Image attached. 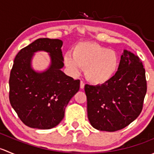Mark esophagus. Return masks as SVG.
<instances>
[{"label": "esophagus", "instance_id": "1", "mask_svg": "<svg viewBox=\"0 0 154 154\" xmlns=\"http://www.w3.org/2000/svg\"><path fill=\"white\" fill-rule=\"evenodd\" d=\"M80 88H84V86H85V83H83V81H80Z\"/></svg>", "mask_w": 154, "mask_h": 154}]
</instances>
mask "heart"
I'll return each instance as SVG.
<instances>
[{
	"label": "heart",
	"instance_id": "1",
	"mask_svg": "<svg viewBox=\"0 0 154 154\" xmlns=\"http://www.w3.org/2000/svg\"><path fill=\"white\" fill-rule=\"evenodd\" d=\"M66 66L74 74L85 68L87 80L93 84H103L111 80L119 64L117 53L94 42H81L65 56Z\"/></svg>",
	"mask_w": 154,
	"mask_h": 154
}]
</instances>
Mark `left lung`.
<instances>
[{
	"instance_id": "1",
	"label": "left lung",
	"mask_w": 154,
	"mask_h": 154,
	"mask_svg": "<svg viewBox=\"0 0 154 154\" xmlns=\"http://www.w3.org/2000/svg\"><path fill=\"white\" fill-rule=\"evenodd\" d=\"M90 124L101 131L122 130L140 115L147 92L145 70L138 56L125 50L117 72L106 83L85 85Z\"/></svg>"
}]
</instances>
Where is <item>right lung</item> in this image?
<instances>
[{
  "instance_id": "add662e5",
  "label": "right lung",
  "mask_w": 154,
  "mask_h": 154,
  "mask_svg": "<svg viewBox=\"0 0 154 154\" xmlns=\"http://www.w3.org/2000/svg\"><path fill=\"white\" fill-rule=\"evenodd\" d=\"M63 41L38 38L15 57L10 72V102L21 122L32 128L51 129L60 123L71 97L80 89V80L61 71L64 66ZM45 51L51 66L43 72L31 67L34 53Z\"/></svg>"
}]
</instances>
